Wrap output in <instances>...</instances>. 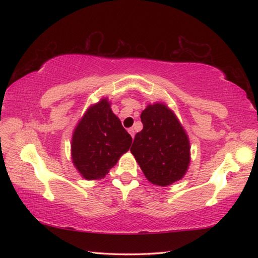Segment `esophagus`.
Here are the masks:
<instances>
[{
	"label": "esophagus",
	"instance_id": "obj_1",
	"mask_svg": "<svg viewBox=\"0 0 258 258\" xmlns=\"http://www.w3.org/2000/svg\"><path fill=\"white\" fill-rule=\"evenodd\" d=\"M128 133L131 134V136H132V139H134V135H135V133H134V128H128Z\"/></svg>",
	"mask_w": 258,
	"mask_h": 258
}]
</instances>
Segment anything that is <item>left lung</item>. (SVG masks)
<instances>
[{
  "instance_id": "1",
  "label": "left lung",
  "mask_w": 258,
  "mask_h": 258,
  "mask_svg": "<svg viewBox=\"0 0 258 258\" xmlns=\"http://www.w3.org/2000/svg\"><path fill=\"white\" fill-rule=\"evenodd\" d=\"M143 130L131 152L151 183L167 186L180 179L189 164V141L182 125L164 104L149 105L141 114Z\"/></svg>"
}]
</instances>
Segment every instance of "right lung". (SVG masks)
<instances>
[{
    "label": "right lung",
    "mask_w": 258,
    "mask_h": 258,
    "mask_svg": "<svg viewBox=\"0 0 258 258\" xmlns=\"http://www.w3.org/2000/svg\"><path fill=\"white\" fill-rule=\"evenodd\" d=\"M131 144V135L103 98L87 109L76 126L72 139L73 163L84 178H102Z\"/></svg>",
    "instance_id": "1"
}]
</instances>
